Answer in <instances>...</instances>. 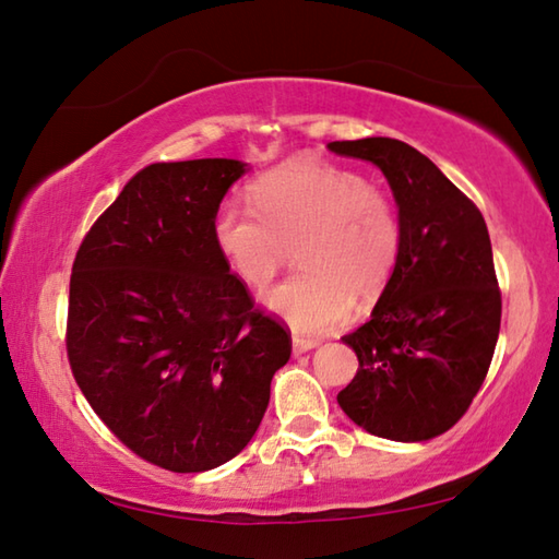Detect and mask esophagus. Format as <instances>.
Instances as JSON below:
<instances>
[{
	"label": "esophagus",
	"mask_w": 559,
	"mask_h": 559,
	"mask_svg": "<svg viewBox=\"0 0 559 559\" xmlns=\"http://www.w3.org/2000/svg\"><path fill=\"white\" fill-rule=\"evenodd\" d=\"M318 340H310V337H300V334H293V354H306L310 349L318 347Z\"/></svg>",
	"instance_id": "34e87169"
}]
</instances>
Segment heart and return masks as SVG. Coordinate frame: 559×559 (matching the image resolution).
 I'll use <instances>...</instances> for the list:
<instances>
[{
    "label": "heart",
    "instance_id": "heart-1",
    "mask_svg": "<svg viewBox=\"0 0 559 559\" xmlns=\"http://www.w3.org/2000/svg\"><path fill=\"white\" fill-rule=\"evenodd\" d=\"M251 210L225 205L212 219L222 261L249 288L269 286L286 247L296 266L263 296L276 318L298 332L342 324L357 302L371 308L401 257V217L383 188L330 160L293 158L253 180Z\"/></svg>",
    "mask_w": 559,
    "mask_h": 559
}]
</instances>
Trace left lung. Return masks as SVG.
<instances>
[{
    "mask_svg": "<svg viewBox=\"0 0 559 559\" xmlns=\"http://www.w3.org/2000/svg\"><path fill=\"white\" fill-rule=\"evenodd\" d=\"M328 148L381 170L403 231L399 266L371 320L342 337L359 369L337 403L377 438L432 440L472 405L499 340L489 229L474 202L403 141L369 136Z\"/></svg>",
    "mask_w": 559,
    "mask_h": 559,
    "instance_id": "obj_1",
    "label": "left lung"
}]
</instances>
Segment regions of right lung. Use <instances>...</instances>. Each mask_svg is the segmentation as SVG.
I'll return each mask as SVG.
<instances>
[{
    "instance_id": "obj_1",
    "label": "right lung",
    "mask_w": 559,
    "mask_h": 559,
    "mask_svg": "<svg viewBox=\"0 0 559 559\" xmlns=\"http://www.w3.org/2000/svg\"><path fill=\"white\" fill-rule=\"evenodd\" d=\"M235 158L151 164L78 249L68 359L80 391L141 460L207 472L247 448L290 337L253 308L212 241Z\"/></svg>"
}]
</instances>
